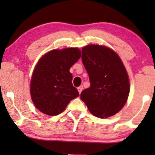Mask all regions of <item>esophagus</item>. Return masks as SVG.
Masks as SVG:
<instances>
[{
    "label": "esophagus",
    "mask_w": 155,
    "mask_h": 155,
    "mask_svg": "<svg viewBox=\"0 0 155 155\" xmlns=\"http://www.w3.org/2000/svg\"><path fill=\"white\" fill-rule=\"evenodd\" d=\"M83 86L82 85H81V86H79V87H78V91H79V93H81V92H82V90H83Z\"/></svg>",
    "instance_id": "1"
}]
</instances>
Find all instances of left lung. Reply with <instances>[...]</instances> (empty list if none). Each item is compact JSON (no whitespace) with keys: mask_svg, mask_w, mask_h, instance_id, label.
<instances>
[{"mask_svg":"<svg viewBox=\"0 0 155 155\" xmlns=\"http://www.w3.org/2000/svg\"><path fill=\"white\" fill-rule=\"evenodd\" d=\"M81 54L90 87L81 92V99L95 117L113 116L123 108L130 92L128 76L122 60L111 49L99 45L87 46Z\"/></svg>","mask_w":155,"mask_h":155,"instance_id":"obj_1","label":"left lung"}]
</instances>
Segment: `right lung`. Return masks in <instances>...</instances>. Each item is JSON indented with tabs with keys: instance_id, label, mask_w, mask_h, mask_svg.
I'll use <instances>...</instances> for the list:
<instances>
[{
	"instance_id": "1",
	"label": "right lung",
	"mask_w": 155,
	"mask_h": 155,
	"mask_svg": "<svg viewBox=\"0 0 155 155\" xmlns=\"http://www.w3.org/2000/svg\"><path fill=\"white\" fill-rule=\"evenodd\" d=\"M80 58L78 48H67L51 50L41 58L31 82L32 101L39 111L50 116L60 114L79 95L69 69Z\"/></svg>"
}]
</instances>
